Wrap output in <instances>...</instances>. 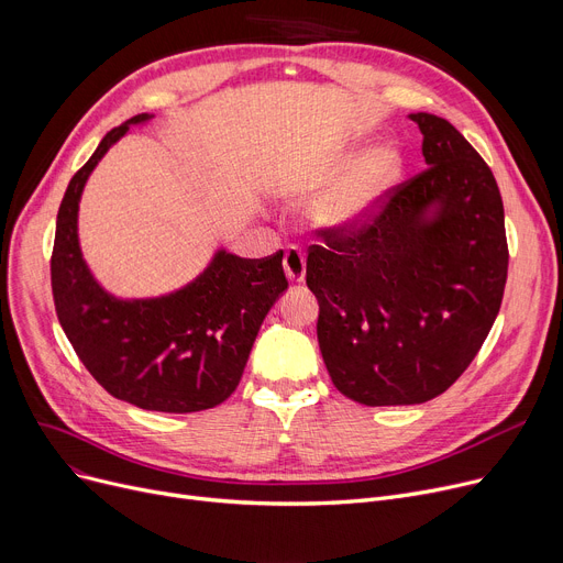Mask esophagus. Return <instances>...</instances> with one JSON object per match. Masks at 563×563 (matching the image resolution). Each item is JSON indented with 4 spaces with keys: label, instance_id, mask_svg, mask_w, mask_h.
I'll return each instance as SVG.
<instances>
[{
    "label": "esophagus",
    "instance_id": "obj_1",
    "mask_svg": "<svg viewBox=\"0 0 563 563\" xmlns=\"http://www.w3.org/2000/svg\"><path fill=\"white\" fill-rule=\"evenodd\" d=\"M283 269H285L287 280L303 283L306 280V255L297 246L287 249L285 257H283Z\"/></svg>",
    "mask_w": 563,
    "mask_h": 563
}]
</instances>
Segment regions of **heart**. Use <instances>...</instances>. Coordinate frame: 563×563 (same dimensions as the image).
Segmentation results:
<instances>
[{
  "label": "heart",
  "mask_w": 563,
  "mask_h": 563,
  "mask_svg": "<svg viewBox=\"0 0 563 563\" xmlns=\"http://www.w3.org/2000/svg\"><path fill=\"white\" fill-rule=\"evenodd\" d=\"M350 173L329 194L322 191L342 170ZM406 157L395 143L372 147L363 157L346 153L333 164L308 170L299 180V194L306 198L324 196L314 205V221L329 230L351 232L372 223L404 183Z\"/></svg>",
  "instance_id": "obj_1"
}]
</instances>
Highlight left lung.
<instances>
[{
  "label": "left lung",
  "mask_w": 563,
  "mask_h": 563,
  "mask_svg": "<svg viewBox=\"0 0 563 563\" xmlns=\"http://www.w3.org/2000/svg\"><path fill=\"white\" fill-rule=\"evenodd\" d=\"M427 170L361 230L321 232L306 283L333 386L365 406L424 404L482 349L501 306L509 249L488 164L433 113H410Z\"/></svg>",
  "instance_id": "obj_1"
}]
</instances>
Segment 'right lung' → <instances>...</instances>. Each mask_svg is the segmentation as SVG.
<instances>
[{"label":"right lung","instance_id":"1","mask_svg":"<svg viewBox=\"0 0 563 563\" xmlns=\"http://www.w3.org/2000/svg\"><path fill=\"white\" fill-rule=\"evenodd\" d=\"M139 113L104 134L75 175L56 214L52 294L56 317L84 367L115 399L143 410L196 412L240 386L266 312L287 289L283 251L246 260L219 249L185 287L153 299H118L88 269L77 217L88 175Z\"/></svg>","mask_w":563,"mask_h":563}]
</instances>
